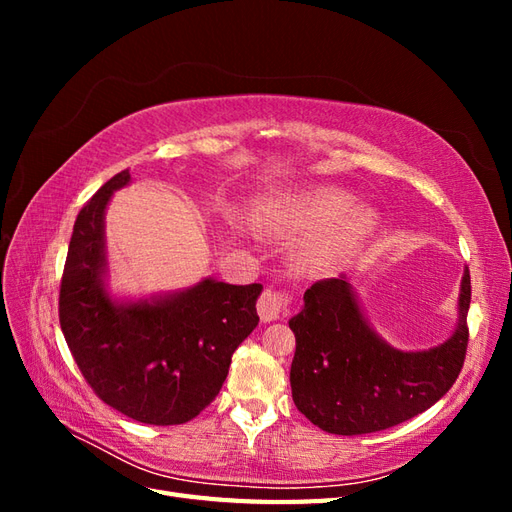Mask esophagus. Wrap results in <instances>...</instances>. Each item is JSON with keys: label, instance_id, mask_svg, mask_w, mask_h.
Masks as SVG:
<instances>
[{"label": "esophagus", "instance_id": "34e87169", "mask_svg": "<svg viewBox=\"0 0 512 512\" xmlns=\"http://www.w3.org/2000/svg\"><path fill=\"white\" fill-rule=\"evenodd\" d=\"M290 301H292V297H290L288 290H280V288H273V286L265 288V292H262L260 299H258L260 320L262 322L277 320L286 312Z\"/></svg>", "mask_w": 512, "mask_h": 512}]
</instances>
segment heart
Instances as JSON below:
<instances>
[{
    "mask_svg": "<svg viewBox=\"0 0 512 512\" xmlns=\"http://www.w3.org/2000/svg\"><path fill=\"white\" fill-rule=\"evenodd\" d=\"M354 198L342 190L324 188L292 198L267 211L265 224L286 235L317 232L303 247L309 265L327 267L348 258L376 228V213L371 209H352Z\"/></svg>",
    "mask_w": 512,
    "mask_h": 512,
    "instance_id": "heart-1",
    "label": "heart"
}]
</instances>
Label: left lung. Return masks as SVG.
I'll return each mask as SVG.
<instances>
[{
  "label": "left lung",
  "mask_w": 512,
  "mask_h": 512,
  "mask_svg": "<svg viewBox=\"0 0 512 512\" xmlns=\"http://www.w3.org/2000/svg\"><path fill=\"white\" fill-rule=\"evenodd\" d=\"M470 299L466 267L453 337L425 352H401L369 329L344 277L312 284L301 314L288 322L297 337L294 406L337 436L382 431L425 412L448 393L466 361Z\"/></svg>",
  "instance_id": "8db88e82"
}]
</instances>
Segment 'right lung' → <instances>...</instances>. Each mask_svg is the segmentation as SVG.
<instances>
[{"label": "right lung", "instance_id": "obj_1", "mask_svg": "<svg viewBox=\"0 0 512 512\" xmlns=\"http://www.w3.org/2000/svg\"><path fill=\"white\" fill-rule=\"evenodd\" d=\"M130 168L76 215L59 286V324L94 393L147 425L192 421L218 397L232 352L256 324L260 284L205 280L160 301L117 305L102 288L104 209Z\"/></svg>", "mask_w": 512, "mask_h": 512}]
</instances>
